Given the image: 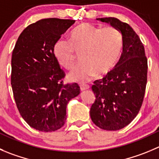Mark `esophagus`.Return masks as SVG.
Instances as JSON below:
<instances>
[{"instance_id":"esophagus-1","label":"esophagus","mask_w":159,"mask_h":159,"mask_svg":"<svg viewBox=\"0 0 159 159\" xmlns=\"http://www.w3.org/2000/svg\"><path fill=\"white\" fill-rule=\"evenodd\" d=\"M80 90H82V91H84V90H88V89L90 88V86L86 85V84H81V85H80Z\"/></svg>"}]
</instances>
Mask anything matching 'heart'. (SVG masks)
Returning <instances> with one entry per match:
<instances>
[{
	"label": "heart",
	"mask_w": 159,
	"mask_h": 159,
	"mask_svg": "<svg viewBox=\"0 0 159 159\" xmlns=\"http://www.w3.org/2000/svg\"><path fill=\"white\" fill-rule=\"evenodd\" d=\"M122 49V36L116 27L82 23L71 33L70 40L60 38L53 48L54 57L65 69L75 65L77 53L83 60L68 75L71 81L86 83L108 74L118 62Z\"/></svg>",
	"instance_id": "obj_1"
}]
</instances>
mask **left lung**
Instances as JSON below:
<instances>
[{"instance_id": "left-lung-1", "label": "left lung", "mask_w": 159, "mask_h": 159, "mask_svg": "<svg viewBox=\"0 0 159 159\" xmlns=\"http://www.w3.org/2000/svg\"><path fill=\"white\" fill-rule=\"evenodd\" d=\"M122 33V53L114 68L92 86L95 101L90 108L93 123L105 130L129 125L143 104L148 80V59L140 37L129 24L114 17L98 18Z\"/></svg>"}]
</instances>
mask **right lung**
<instances>
[{"label":"right lung","instance_id":"add662e5","mask_svg":"<svg viewBox=\"0 0 159 159\" xmlns=\"http://www.w3.org/2000/svg\"><path fill=\"white\" fill-rule=\"evenodd\" d=\"M75 22L51 18L30 24L13 49L11 84L16 106L24 120L39 131L62 127L68 102L80 93L77 84H63L66 74L53 51Z\"/></svg>","mask_w":159,"mask_h":159}]
</instances>
